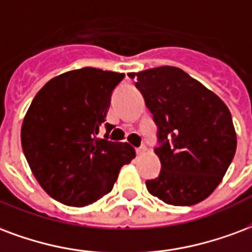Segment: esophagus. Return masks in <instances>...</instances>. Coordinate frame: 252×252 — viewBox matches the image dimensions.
Listing matches in <instances>:
<instances>
[{
	"mask_svg": "<svg viewBox=\"0 0 252 252\" xmlns=\"http://www.w3.org/2000/svg\"><path fill=\"white\" fill-rule=\"evenodd\" d=\"M145 150H147V148H145L144 145H141V147H139V148H136V155H139V156H140V155L144 154Z\"/></svg>",
	"mask_w": 252,
	"mask_h": 252,
	"instance_id": "obj_1",
	"label": "esophagus"
}]
</instances>
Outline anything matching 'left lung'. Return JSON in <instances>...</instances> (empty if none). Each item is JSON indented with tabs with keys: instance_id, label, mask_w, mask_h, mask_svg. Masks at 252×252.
<instances>
[{
	"instance_id": "left-lung-1",
	"label": "left lung",
	"mask_w": 252,
	"mask_h": 252,
	"mask_svg": "<svg viewBox=\"0 0 252 252\" xmlns=\"http://www.w3.org/2000/svg\"><path fill=\"white\" fill-rule=\"evenodd\" d=\"M135 87L156 126L161 169L145 182L147 189L172 206H192L210 196L230 167L236 151L228 108L215 93L175 66L139 73Z\"/></svg>"
}]
</instances>
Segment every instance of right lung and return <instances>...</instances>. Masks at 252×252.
Masks as SVG:
<instances>
[{"label":"right lung","instance_id":"1","mask_svg":"<svg viewBox=\"0 0 252 252\" xmlns=\"http://www.w3.org/2000/svg\"><path fill=\"white\" fill-rule=\"evenodd\" d=\"M123 73L83 68L65 72L33 98L21 128L32 172L45 192L65 206L84 207L111 192L119 171L135 150L108 139L112 92ZM104 125L107 133L97 137Z\"/></svg>","mask_w":252,"mask_h":252}]
</instances>
